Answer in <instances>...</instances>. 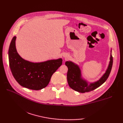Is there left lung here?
I'll list each match as a JSON object with an SVG mask.
<instances>
[{
    "label": "left lung",
    "instance_id": "1",
    "mask_svg": "<svg viewBox=\"0 0 123 123\" xmlns=\"http://www.w3.org/2000/svg\"><path fill=\"white\" fill-rule=\"evenodd\" d=\"M113 62V60L111 51L110 62L106 72L99 80L88 84L87 81L82 79L81 77V72L79 67L71 61H67L65 64L68 68L67 73V80L70 87L75 91L81 93L89 92L95 90V89L103 85L107 79L111 71Z\"/></svg>",
    "mask_w": 123,
    "mask_h": 123
}]
</instances>
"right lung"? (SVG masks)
I'll return each instance as SVG.
<instances>
[{
    "label": "right lung",
    "instance_id": "add662e5",
    "mask_svg": "<svg viewBox=\"0 0 123 123\" xmlns=\"http://www.w3.org/2000/svg\"><path fill=\"white\" fill-rule=\"evenodd\" d=\"M14 36L8 50L9 67L15 80L22 87L38 90L46 87L52 74L62 64V59L48 60L38 63L26 61L20 57L16 49Z\"/></svg>",
    "mask_w": 123,
    "mask_h": 123
}]
</instances>
